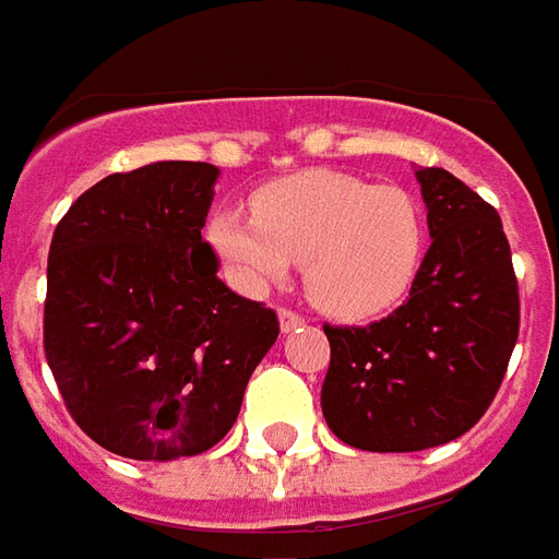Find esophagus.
Masks as SVG:
<instances>
[{"instance_id": "esophagus-1", "label": "esophagus", "mask_w": 559, "mask_h": 559, "mask_svg": "<svg viewBox=\"0 0 559 559\" xmlns=\"http://www.w3.org/2000/svg\"><path fill=\"white\" fill-rule=\"evenodd\" d=\"M300 324H304V316L295 310H288V307H280V328L283 331H298Z\"/></svg>"}]
</instances>
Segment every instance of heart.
Returning <instances> with one entry per match:
<instances>
[{"instance_id": "1", "label": "heart", "mask_w": 559, "mask_h": 559, "mask_svg": "<svg viewBox=\"0 0 559 559\" xmlns=\"http://www.w3.org/2000/svg\"><path fill=\"white\" fill-rule=\"evenodd\" d=\"M207 237L249 292L283 283L295 261H304L307 292L322 310L370 319L413 288L427 228L418 201L400 186L300 171L261 186L252 216L213 213Z\"/></svg>"}]
</instances>
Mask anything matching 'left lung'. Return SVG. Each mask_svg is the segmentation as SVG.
<instances>
[{
  "label": "left lung",
  "instance_id": "8db88e82",
  "mask_svg": "<svg viewBox=\"0 0 559 559\" xmlns=\"http://www.w3.org/2000/svg\"><path fill=\"white\" fill-rule=\"evenodd\" d=\"M415 177L433 243L409 298L364 328L324 324V421L361 451L463 437L488 413L518 343L521 300L500 213L442 168Z\"/></svg>",
  "mask_w": 559,
  "mask_h": 559
}]
</instances>
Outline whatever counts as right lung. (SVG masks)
<instances>
[{
  "mask_svg": "<svg viewBox=\"0 0 559 559\" xmlns=\"http://www.w3.org/2000/svg\"><path fill=\"white\" fill-rule=\"evenodd\" d=\"M216 177L207 162L110 174L50 240L47 364L78 427L120 457L213 449L280 336L276 312L225 286L201 240Z\"/></svg>",
  "mask_w": 559,
  "mask_h": 559,
  "instance_id": "obj_1",
  "label": "right lung"
}]
</instances>
